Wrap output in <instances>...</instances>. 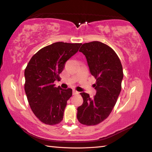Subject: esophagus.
Wrapping results in <instances>:
<instances>
[{
	"mask_svg": "<svg viewBox=\"0 0 152 152\" xmlns=\"http://www.w3.org/2000/svg\"><path fill=\"white\" fill-rule=\"evenodd\" d=\"M79 94V92H78V91L73 90V95H77V94Z\"/></svg>",
	"mask_w": 152,
	"mask_h": 152,
	"instance_id": "esophagus-1",
	"label": "esophagus"
}]
</instances>
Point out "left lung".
<instances>
[{
	"label": "left lung",
	"instance_id": "8db88e82",
	"mask_svg": "<svg viewBox=\"0 0 152 152\" xmlns=\"http://www.w3.org/2000/svg\"><path fill=\"white\" fill-rule=\"evenodd\" d=\"M79 51L86 56L90 73L96 79V93L92 98L80 93L84 102L77 108V118L82 124L94 126L106 119L116 103L122 89V66L113 49L101 42L83 44Z\"/></svg>",
	"mask_w": 152,
	"mask_h": 152
}]
</instances>
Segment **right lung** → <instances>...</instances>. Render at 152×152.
Returning <instances> with one entry per match:
<instances>
[{"mask_svg":"<svg viewBox=\"0 0 152 152\" xmlns=\"http://www.w3.org/2000/svg\"><path fill=\"white\" fill-rule=\"evenodd\" d=\"M81 45L58 42L45 46L31 58L24 70V90L30 108L44 124L55 125L63 119L72 90L56 88L54 82Z\"/></svg>","mask_w":152,"mask_h":152,"instance_id":"right-lung-1","label":"right lung"}]
</instances>
